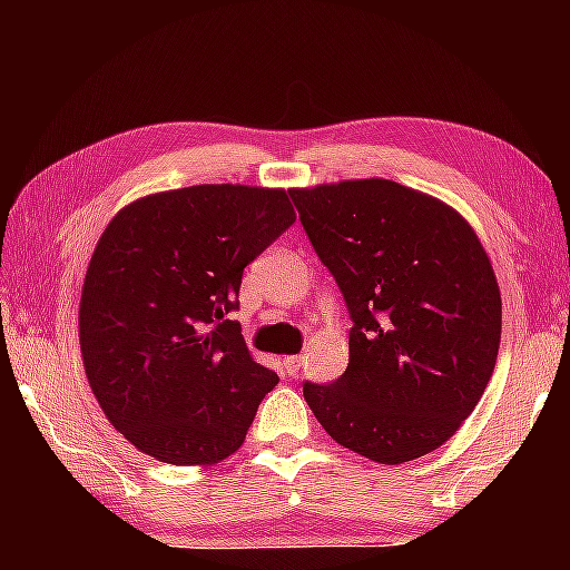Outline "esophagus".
Masks as SVG:
<instances>
[{
  "label": "esophagus",
  "mask_w": 570,
  "mask_h": 570,
  "mask_svg": "<svg viewBox=\"0 0 570 570\" xmlns=\"http://www.w3.org/2000/svg\"><path fill=\"white\" fill-rule=\"evenodd\" d=\"M282 364H284L288 377H296L298 370H302V356H284Z\"/></svg>",
  "instance_id": "34e87169"
}]
</instances>
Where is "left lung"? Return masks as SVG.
Here are the masks:
<instances>
[{
	"instance_id": "obj_1",
	"label": "left lung",
	"mask_w": 570,
	"mask_h": 570,
	"mask_svg": "<svg viewBox=\"0 0 570 570\" xmlns=\"http://www.w3.org/2000/svg\"><path fill=\"white\" fill-rule=\"evenodd\" d=\"M350 308V364L304 400L340 445L382 465L438 450L493 377L503 304L475 230L394 180L288 190Z\"/></svg>"
}]
</instances>
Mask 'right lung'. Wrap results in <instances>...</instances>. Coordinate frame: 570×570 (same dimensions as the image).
Segmentation results:
<instances>
[{"instance_id": "1", "label": "right lung", "mask_w": 570, "mask_h": 570, "mask_svg": "<svg viewBox=\"0 0 570 570\" xmlns=\"http://www.w3.org/2000/svg\"><path fill=\"white\" fill-rule=\"evenodd\" d=\"M296 214L284 188L190 186L132 200L95 246L80 352L112 428L168 465H214L244 445L278 377L228 314L244 268Z\"/></svg>"}]
</instances>
